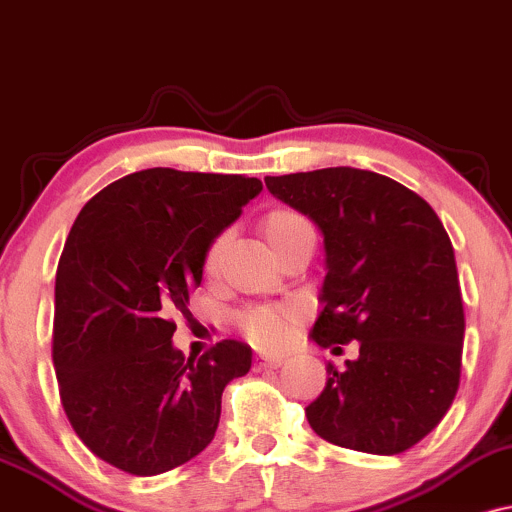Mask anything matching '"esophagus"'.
Returning <instances> with one entry per match:
<instances>
[{"instance_id": "obj_1", "label": "esophagus", "mask_w": 512, "mask_h": 512, "mask_svg": "<svg viewBox=\"0 0 512 512\" xmlns=\"http://www.w3.org/2000/svg\"><path fill=\"white\" fill-rule=\"evenodd\" d=\"M282 364L280 357H268V354H256L254 357V369L263 371V369H278Z\"/></svg>"}]
</instances>
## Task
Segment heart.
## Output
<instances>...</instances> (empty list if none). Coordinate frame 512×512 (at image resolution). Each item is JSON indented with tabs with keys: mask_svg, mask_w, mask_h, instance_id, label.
I'll return each mask as SVG.
<instances>
[{
	"mask_svg": "<svg viewBox=\"0 0 512 512\" xmlns=\"http://www.w3.org/2000/svg\"><path fill=\"white\" fill-rule=\"evenodd\" d=\"M263 234H266L270 249L275 254H282L287 246L297 242V239L309 237L311 225L306 222L302 215L294 213V210L278 208L270 210V213L263 218ZM227 237L225 234H218L206 246V254H203L201 268L206 278H213L220 268V258L225 254ZM302 321V311L297 306H273V304H258L249 306L239 314V328L246 335V340L251 345L261 347V350H282L287 347V342L292 340L294 326Z\"/></svg>",
	"mask_w": 512,
	"mask_h": 512,
	"instance_id": "obj_1",
	"label": "heart"
}]
</instances>
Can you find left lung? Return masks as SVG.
Instances as JSON below:
<instances>
[{
	"label": "left lung",
	"mask_w": 512,
	"mask_h": 512,
	"mask_svg": "<svg viewBox=\"0 0 512 512\" xmlns=\"http://www.w3.org/2000/svg\"><path fill=\"white\" fill-rule=\"evenodd\" d=\"M268 191L323 234V311L311 340H357L345 369L326 366L306 407L323 441L398 455L436 429L460 386L465 311L453 244L434 208L395 179L354 167L266 177Z\"/></svg>",
	"instance_id": "obj_1"
}]
</instances>
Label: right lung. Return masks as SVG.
<instances>
[{
  "instance_id": "1",
  "label": "right lung",
  "mask_w": 512,
  "mask_h": 512,
  "mask_svg": "<svg viewBox=\"0 0 512 512\" xmlns=\"http://www.w3.org/2000/svg\"><path fill=\"white\" fill-rule=\"evenodd\" d=\"M263 184L244 174L153 167L83 206L54 282L52 362L62 407L86 448L153 477L213 441L222 390L249 374L251 347L222 340L186 359L172 316H189L203 254Z\"/></svg>"
}]
</instances>
